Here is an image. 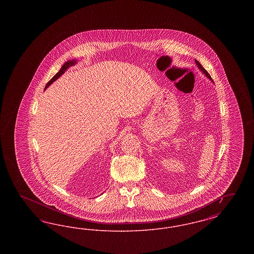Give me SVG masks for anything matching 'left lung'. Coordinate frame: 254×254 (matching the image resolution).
Listing matches in <instances>:
<instances>
[{"instance_id":"8db88e82","label":"left lung","mask_w":254,"mask_h":254,"mask_svg":"<svg viewBox=\"0 0 254 254\" xmlns=\"http://www.w3.org/2000/svg\"><path fill=\"white\" fill-rule=\"evenodd\" d=\"M195 63H196V65L198 66V68H199L202 72L204 73V75H205V77H207V79H209L211 82H213V81H212V79H211V77H210V75H209L208 72L205 70V68L202 66V64H200V63H199L197 60H195Z\"/></svg>"}]
</instances>
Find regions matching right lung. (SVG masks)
I'll return each instance as SVG.
<instances>
[{
    "label": "right lung",
    "instance_id": "1",
    "mask_svg": "<svg viewBox=\"0 0 254 254\" xmlns=\"http://www.w3.org/2000/svg\"><path fill=\"white\" fill-rule=\"evenodd\" d=\"M77 64V60H69L67 61V62H65L64 64H63V66L61 67L60 70L58 71V72L56 73L54 76H53V78L49 81V83L47 84V85H46V88H48L49 87V85H51L53 82H55L57 79H59L60 78L61 76L64 74V73L65 72V70H67V68L68 67H70V66H72V65H74V64ZM45 88V89H46Z\"/></svg>",
    "mask_w": 254,
    "mask_h": 254
}]
</instances>
